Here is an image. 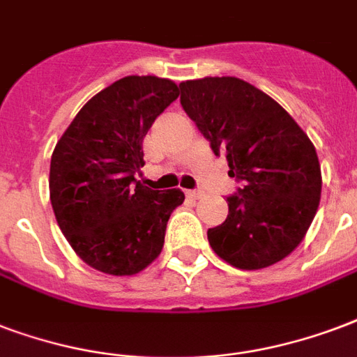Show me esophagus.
<instances>
[{"mask_svg":"<svg viewBox=\"0 0 357 357\" xmlns=\"http://www.w3.org/2000/svg\"><path fill=\"white\" fill-rule=\"evenodd\" d=\"M187 197L192 198V200H198L202 197V190H187Z\"/></svg>","mask_w":357,"mask_h":357,"instance_id":"esophagus-1","label":"esophagus"}]
</instances>
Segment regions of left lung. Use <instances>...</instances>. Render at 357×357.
Instances as JSON below:
<instances>
[{"label": "left lung", "instance_id": "1", "mask_svg": "<svg viewBox=\"0 0 357 357\" xmlns=\"http://www.w3.org/2000/svg\"><path fill=\"white\" fill-rule=\"evenodd\" d=\"M179 89L187 116L241 183L227 197V221L208 230L211 249L239 269L277 264L305 238L320 204L317 149L292 116L249 82L208 76Z\"/></svg>", "mask_w": 357, "mask_h": 357}]
</instances>
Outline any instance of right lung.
Masks as SVG:
<instances>
[{
  "label": "right lung",
  "mask_w": 357,
  "mask_h": 357,
  "mask_svg": "<svg viewBox=\"0 0 357 357\" xmlns=\"http://www.w3.org/2000/svg\"><path fill=\"white\" fill-rule=\"evenodd\" d=\"M168 78L125 76L82 106L50 160V202L75 252L108 275H135L159 257L167 222L185 195L153 190L136 174L142 140L178 99Z\"/></svg>",
  "instance_id": "add662e5"
}]
</instances>
